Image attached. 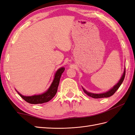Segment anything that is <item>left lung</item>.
<instances>
[{
	"mask_svg": "<svg viewBox=\"0 0 135 135\" xmlns=\"http://www.w3.org/2000/svg\"><path fill=\"white\" fill-rule=\"evenodd\" d=\"M125 75H126V68H124L123 74L122 75V78H121V79H120V80L119 81V82L117 83L114 86L113 88H112L111 89H109L108 91H107L106 92L102 93V94H93V93H91V92H88L83 88V91L84 92V93H85V94L88 96H90V97H92L93 98L99 99V98H109L110 96H112L114 94H115V92L119 89L121 84H122V83L124 79V78H125Z\"/></svg>",
	"mask_w": 135,
	"mask_h": 135,
	"instance_id": "1",
	"label": "left lung"
}]
</instances>
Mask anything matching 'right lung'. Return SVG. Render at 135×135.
I'll use <instances>...</instances> for the list:
<instances>
[{
    "mask_svg": "<svg viewBox=\"0 0 135 135\" xmlns=\"http://www.w3.org/2000/svg\"><path fill=\"white\" fill-rule=\"evenodd\" d=\"M65 68L64 67H61L56 71L55 75V78L54 80L52 83L51 85L48 90L44 93L40 95H33L31 96H26L21 95L18 91V94L25 100L26 102L33 104H42L44 103H47L49 102L50 100L52 99L56 95L61 74L64 71ZM16 90V89H15Z\"/></svg>",
    "mask_w": 135,
    "mask_h": 135,
    "instance_id": "obj_1",
    "label": "right lung"
}]
</instances>
